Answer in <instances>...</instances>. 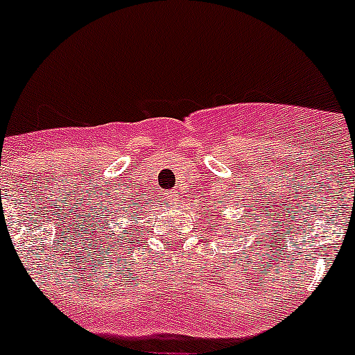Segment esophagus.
I'll return each mask as SVG.
<instances>
[{
    "instance_id": "34e87169",
    "label": "esophagus",
    "mask_w": 355,
    "mask_h": 355,
    "mask_svg": "<svg viewBox=\"0 0 355 355\" xmlns=\"http://www.w3.org/2000/svg\"><path fill=\"white\" fill-rule=\"evenodd\" d=\"M167 199L171 205H178V202H180V196H178V192H168Z\"/></svg>"
}]
</instances>
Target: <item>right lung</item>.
<instances>
[{
	"label": "right lung",
	"mask_w": 355,
	"mask_h": 355,
	"mask_svg": "<svg viewBox=\"0 0 355 355\" xmlns=\"http://www.w3.org/2000/svg\"><path fill=\"white\" fill-rule=\"evenodd\" d=\"M119 211L121 213H114V216H108V222H103L101 227H97V240L101 243L103 252H112L115 249H126L128 245H131L137 240V238H133V225L139 224V218H142V216H137L135 209H119ZM135 220L137 222L135 223ZM115 221L126 223L127 229L123 230L121 234L114 232L111 224Z\"/></svg>",
	"instance_id": "1"
}]
</instances>
